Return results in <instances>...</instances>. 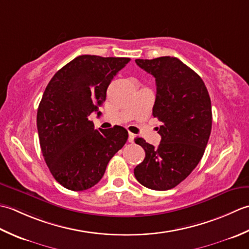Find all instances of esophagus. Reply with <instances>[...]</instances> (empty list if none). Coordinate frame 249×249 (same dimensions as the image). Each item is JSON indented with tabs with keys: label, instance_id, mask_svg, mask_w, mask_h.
I'll return each mask as SVG.
<instances>
[{
	"label": "esophagus",
	"instance_id": "1",
	"mask_svg": "<svg viewBox=\"0 0 249 249\" xmlns=\"http://www.w3.org/2000/svg\"><path fill=\"white\" fill-rule=\"evenodd\" d=\"M134 139H135V135L133 134V133H129V139H128V141H129V143H133L134 142Z\"/></svg>",
	"mask_w": 249,
	"mask_h": 249
}]
</instances>
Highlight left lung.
Here are the masks:
<instances>
[{"label": "left lung", "instance_id": "8db88e82", "mask_svg": "<svg viewBox=\"0 0 249 249\" xmlns=\"http://www.w3.org/2000/svg\"><path fill=\"white\" fill-rule=\"evenodd\" d=\"M135 62L156 79L153 115L161 123V142L155 148L144 139H135L145 159L135 166L134 175L147 188L169 190L195 170L204 154L212 130L210 94L200 76L177 58Z\"/></svg>", "mask_w": 249, "mask_h": 249}]
</instances>
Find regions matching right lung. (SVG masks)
Here are the masks:
<instances>
[{
    "label": "right lung",
    "mask_w": 249,
    "mask_h": 249,
    "mask_svg": "<svg viewBox=\"0 0 249 249\" xmlns=\"http://www.w3.org/2000/svg\"><path fill=\"white\" fill-rule=\"evenodd\" d=\"M130 58L84 54L50 79L37 109L39 145L50 173L73 191L87 190L102 178L106 166L128 140L120 125L94 129L91 113L99 107L116 74Z\"/></svg>",
    "instance_id": "add662e5"
}]
</instances>
